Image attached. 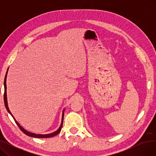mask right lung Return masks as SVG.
I'll list each match as a JSON object with an SVG mask.
<instances>
[{"label":"right lung","mask_w":156,"mask_h":156,"mask_svg":"<svg viewBox=\"0 0 156 156\" xmlns=\"http://www.w3.org/2000/svg\"><path fill=\"white\" fill-rule=\"evenodd\" d=\"M7 73H8V69H7V71L6 72V74H5V78H4V104H5V108L7 111V112H9L11 115L12 116V117L13 118V119H14L16 125H17L19 128H20V129L22 131V132L26 134L27 135L29 136H31V137H34V138H50V137H52V136H55L56 135H57L58 133H60L61 130V128L62 127V125H63V119H64V110H65V108L63 109L62 111V120H61V125L59 126V128L57 129L56 131H55V132L51 133H48V134H36V133H31V132H28V131L26 130L25 129H24V128H23L20 125L19 122L16 121V119L14 118V117L13 116V115L12 114V113L11 112L9 109V107H8V104H7V85H6V78H7Z\"/></svg>","instance_id":"obj_1"}]
</instances>
